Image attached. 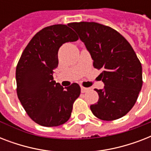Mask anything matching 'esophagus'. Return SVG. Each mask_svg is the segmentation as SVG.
<instances>
[{
  "label": "esophagus",
  "mask_w": 151,
  "mask_h": 151,
  "mask_svg": "<svg viewBox=\"0 0 151 151\" xmlns=\"http://www.w3.org/2000/svg\"><path fill=\"white\" fill-rule=\"evenodd\" d=\"M89 89L90 88H85V87H82V86L81 87V92H82V93L88 92V91H89Z\"/></svg>",
  "instance_id": "1"
}]
</instances>
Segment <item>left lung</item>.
I'll return each instance as SVG.
<instances>
[{
    "label": "left lung",
    "mask_w": 151,
    "mask_h": 151,
    "mask_svg": "<svg viewBox=\"0 0 151 151\" xmlns=\"http://www.w3.org/2000/svg\"><path fill=\"white\" fill-rule=\"evenodd\" d=\"M102 70L104 83L98 92L99 100L90 106L92 114L103 121H114L126 114L135 105L143 85L142 66L136 52L117 30L94 22L70 23Z\"/></svg>",
    "instance_id": "left-lung-1"
}]
</instances>
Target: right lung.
I'll return each instance as SVG.
<instances>
[{
  "label": "right lung",
  "instance_id": "obj_1",
  "mask_svg": "<svg viewBox=\"0 0 151 151\" xmlns=\"http://www.w3.org/2000/svg\"><path fill=\"white\" fill-rule=\"evenodd\" d=\"M78 40L66 25H52L37 32L22 53L15 71L17 96L37 124L59 126L70 117L81 88L77 83L63 88L53 80V70L59 64L58 52L63 44Z\"/></svg>",
  "mask_w": 151,
  "mask_h": 151
}]
</instances>
